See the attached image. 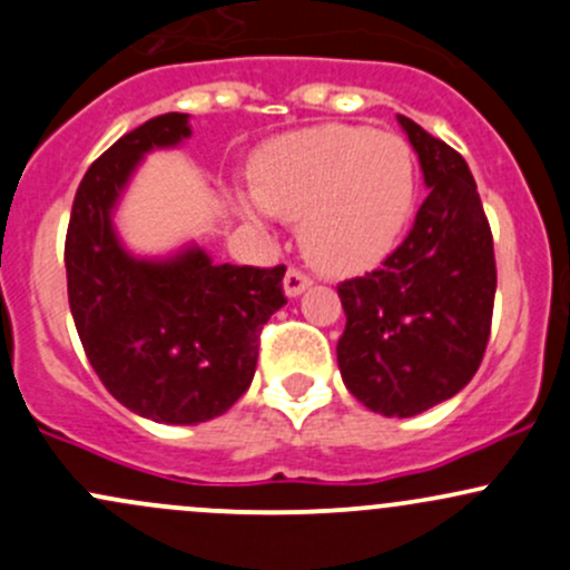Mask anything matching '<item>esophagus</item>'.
<instances>
[{
	"label": "esophagus",
	"instance_id": "obj_1",
	"mask_svg": "<svg viewBox=\"0 0 570 570\" xmlns=\"http://www.w3.org/2000/svg\"><path fill=\"white\" fill-rule=\"evenodd\" d=\"M308 286H311V278L303 273V269L292 267L289 273H286V278H284V292H286V297L303 295V292L308 289Z\"/></svg>",
	"mask_w": 570,
	"mask_h": 570
}]
</instances>
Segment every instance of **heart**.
<instances>
[{
  "label": "heart",
  "mask_w": 570,
  "mask_h": 570,
  "mask_svg": "<svg viewBox=\"0 0 570 570\" xmlns=\"http://www.w3.org/2000/svg\"><path fill=\"white\" fill-rule=\"evenodd\" d=\"M415 202V158L401 136L325 125L267 144L254 160V196L239 213L254 224L301 220V245L322 269L344 273L382 259Z\"/></svg>",
  "instance_id": "1"
}]
</instances>
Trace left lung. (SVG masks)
Returning <instances> with one entry per match:
<instances>
[{"label": "left lung", "mask_w": 570, "mask_h": 570, "mask_svg": "<svg viewBox=\"0 0 570 570\" xmlns=\"http://www.w3.org/2000/svg\"><path fill=\"white\" fill-rule=\"evenodd\" d=\"M429 196L404 243L363 278L338 284L346 327L338 368L371 412L412 417L456 395L487 352L497 267L470 166L401 117Z\"/></svg>", "instance_id": "obj_1"}]
</instances>
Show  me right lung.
<instances>
[{
  "mask_svg": "<svg viewBox=\"0 0 570 570\" xmlns=\"http://www.w3.org/2000/svg\"><path fill=\"white\" fill-rule=\"evenodd\" d=\"M190 139L188 114H160L87 169L65 239L68 301L95 374L136 415L196 426L250 387L262 325L286 303V267L218 265L196 243L139 256L114 213L141 160Z\"/></svg>",
  "mask_w": 570,
  "mask_h": 570,
  "instance_id": "add662e5",
  "label": "right lung"
}]
</instances>
